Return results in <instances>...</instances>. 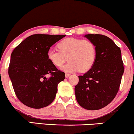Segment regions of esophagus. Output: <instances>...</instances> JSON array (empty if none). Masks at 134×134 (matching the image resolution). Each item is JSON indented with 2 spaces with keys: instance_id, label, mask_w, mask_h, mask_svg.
I'll return each mask as SVG.
<instances>
[{
  "instance_id": "34e87169",
  "label": "esophagus",
  "mask_w": 134,
  "mask_h": 134,
  "mask_svg": "<svg viewBox=\"0 0 134 134\" xmlns=\"http://www.w3.org/2000/svg\"><path fill=\"white\" fill-rule=\"evenodd\" d=\"M65 78H68V77H70V74H67V73H65Z\"/></svg>"
}]
</instances>
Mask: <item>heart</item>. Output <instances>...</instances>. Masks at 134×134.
<instances>
[{
  "label": "heart",
  "instance_id": "1",
  "mask_svg": "<svg viewBox=\"0 0 134 134\" xmlns=\"http://www.w3.org/2000/svg\"><path fill=\"white\" fill-rule=\"evenodd\" d=\"M59 50L49 48L47 58L55 67H60L67 56L69 62L61 68L65 72H87L93 67L96 59V49L92 42L87 40L68 38L59 42Z\"/></svg>",
  "mask_w": 134,
  "mask_h": 134
}]
</instances>
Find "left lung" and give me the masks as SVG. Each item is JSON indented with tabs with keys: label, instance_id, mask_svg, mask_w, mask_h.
<instances>
[{
	"label": "left lung",
	"instance_id": "8db88e82",
	"mask_svg": "<svg viewBox=\"0 0 134 134\" xmlns=\"http://www.w3.org/2000/svg\"><path fill=\"white\" fill-rule=\"evenodd\" d=\"M84 36L95 45L96 59L92 68L79 76L76 99L85 109H100L113 100L119 90L124 71L121 51L108 36L98 34Z\"/></svg>",
	"mask_w": 134,
	"mask_h": 134
}]
</instances>
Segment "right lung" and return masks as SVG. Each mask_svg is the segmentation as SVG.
I'll list each match as a JSON object with an SVG mask.
<instances>
[{"label":"right lung","instance_id":"obj_1","mask_svg":"<svg viewBox=\"0 0 134 134\" xmlns=\"http://www.w3.org/2000/svg\"><path fill=\"white\" fill-rule=\"evenodd\" d=\"M66 35L36 34L26 38L13 51L8 75L18 99L26 106L40 109L54 101L65 73L49 62L47 51ZM51 75L50 77H47Z\"/></svg>","mask_w":134,"mask_h":134}]
</instances>
